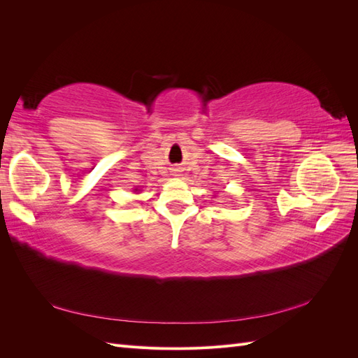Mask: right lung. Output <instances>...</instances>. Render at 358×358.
I'll return each mask as SVG.
<instances>
[{"label": "right lung", "mask_w": 358, "mask_h": 358, "mask_svg": "<svg viewBox=\"0 0 358 358\" xmlns=\"http://www.w3.org/2000/svg\"><path fill=\"white\" fill-rule=\"evenodd\" d=\"M136 191H137V189H136Z\"/></svg>", "instance_id": "1"}]
</instances>
